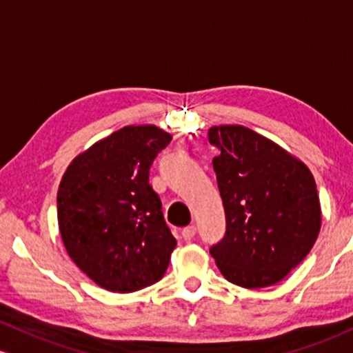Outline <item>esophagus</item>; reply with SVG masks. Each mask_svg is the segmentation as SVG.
<instances>
[{
	"mask_svg": "<svg viewBox=\"0 0 353 353\" xmlns=\"http://www.w3.org/2000/svg\"><path fill=\"white\" fill-rule=\"evenodd\" d=\"M195 233H196L195 225H188V227H185L183 230H181V236H183L185 240H192L193 236H195Z\"/></svg>",
	"mask_w": 353,
	"mask_h": 353,
	"instance_id": "obj_1",
	"label": "esophagus"
}]
</instances>
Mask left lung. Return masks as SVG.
Instances as JSON below:
<instances>
[{"label": "left lung", "mask_w": 353, "mask_h": 353, "mask_svg": "<svg viewBox=\"0 0 353 353\" xmlns=\"http://www.w3.org/2000/svg\"><path fill=\"white\" fill-rule=\"evenodd\" d=\"M210 143L227 230L210 253L228 282L262 288L280 282L314 247L320 201L310 170L241 125L213 126Z\"/></svg>", "instance_id": "8db88e82"}]
</instances>
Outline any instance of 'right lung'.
I'll return each instance as SVG.
<instances>
[{
    "instance_id": "1",
    "label": "right lung",
    "mask_w": 353,
    "mask_h": 353,
    "mask_svg": "<svg viewBox=\"0 0 353 353\" xmlns=\"http://www.w3.org/2000/svg\"><path fill=\"white\" fill-rule=\"evenodd\" d=\"M172 137L153 125L125 126L77 157L58 190V223L66 252L110 292L157 283L176 240L150 168Z\"/></svg>"
}]
</instances>
